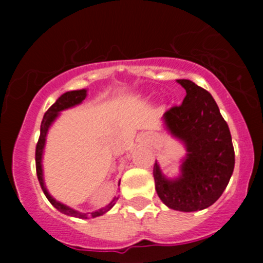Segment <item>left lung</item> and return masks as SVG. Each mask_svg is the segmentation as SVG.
Here are the masks:
<instances>
[{
  "instance_id": "8db88e82",
  "label": "left lung",
  "mask_w": 263,
  "mask_h": 263,
  "mask_svg": "<svg viewBox=\"0 0 263 263\" xmlns=\"http://www.w3.org/2000/svg\"><path fill=\"white\" fill-rule=\"evenodd\" d=\"M181 105L164 113L166 129L184 144L181 176L169 179L154 165L155 190L160 200L177 211L203 210L219 200L234 171V147L229 127L209 91L191 80Z\"/></svg>"
}]
</instances>
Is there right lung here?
<instances>
[{
	"label": "right lung",
	"mask_w": 263,
	"mask_h": 263,
	"mask_svg": "<svg viewBox=\"0 0 263 263\" xmlns=\"http://www.w3.org/2000/svg\"><path fill=\"white\" fill-rule=\"evenodd\" d=\"M86 98V89H81V90H72V91H67L65 94L61 95L57 100H55L54 104L49 108L48 110L46 112V115L43 117V121H42L41 124V136H39L38 144H36V148H35V165H36V176H38V181L41 183V187L43 190L44 195L46 197L48 198V201L57 209L60 213L68 215V216H73V217H79V219H89V217H97V216H102L105 213L110 210V209L115 206L116 200L115 197L112 200V202L108 203L105 208L99 209L97 211H92V213H80V211H76L73 209L68 208V206L63 205V203L58 202L55 201L52 196L49 195V192L47 191L46 184H44V179H43V168H42V158H43V150H44V145H46V137L47 134H48V129L50 127V124L54 122V119L57 118L60 112L62 110L68 109V108H72L75 105H79L80 103H82V100Z\"/></svg>",
	"instance_id": "add662e5"
}]
</instances>
